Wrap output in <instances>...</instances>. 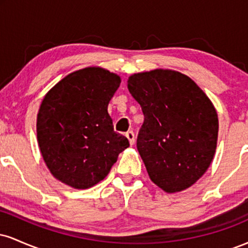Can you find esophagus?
<instances>
[{
	"label": "esophagus",
	"mask_w": 248,
	"mask_h": 248,
	"mask_svg": "<svg viewBox=\"0 0 248 248\" xmlns=\"http://www.w3.org/2000/svg\"><path fill=\"white\" fill-rule=\"evenodd\" d=\"M126 136H127L128 140H129L130 146H133L134 141H135V134H134L133 130H129V132H127V133H126Z\"/></svg>",
	"instance_id": "esophagus-1"
}]
</instances>
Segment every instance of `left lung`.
<instances>
[{
  "label": "left lung",
  "mask_w": 248,
  "mask_h": 248,
  "mask_svg": "<svg viewBox=\"0 0 248 248\" xmlns=\"http://www.w3.org/2000/svg\"><path fill=\"white\" fill-rule=\"evenodd\" d=\"M128 90L144 115L136 147L150 179L167 192L191 186L217 147L218 115L211 101L189 77L170 70L129 77Z\"/></svg>",
  "instance_id": "obj_1"
}]
</instances>
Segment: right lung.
Segmentation results:
<instances>
[{
  "label": "right lung",
  "mask_w": 248,
  "mask_h": 248,
  "mask_svg": "<svg viewBox=\"0 0 248 248\" xmlns=\"http://www.w3.org/2000/svg\"><path fill=\"white\" fill-rule=\"evenodd\" d=\"M120 77L99 67L76 71L49 91L37 116V140L51 173L75 187L95 186L129 147L114 132L108 104Z\"/></svg>",
  "instance_id": "1"
}]
</instances>
